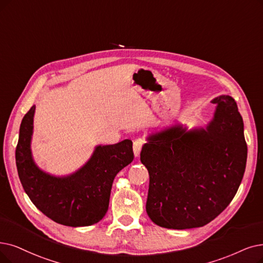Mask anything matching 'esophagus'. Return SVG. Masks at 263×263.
<instances>
[{"label":"esophagus","instance_id":"esophagus-1","mask_svg":"<svg viewBox=\"0 0 263 263\" xmlns=\"http://www.w3.org/2000/svg\"><path fill=\"white\" fill-rule=\"evenodd\" d=\"M143 140L142 139H137L134 141V144H133V149H134V154L135 156L137 157L140 155V151L142 149V145H143Z\"/></svg>","mask_w":263,"mask_h":263}]
</instances>
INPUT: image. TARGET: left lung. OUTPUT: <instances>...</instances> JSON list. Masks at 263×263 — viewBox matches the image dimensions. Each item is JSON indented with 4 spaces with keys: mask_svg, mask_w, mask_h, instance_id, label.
Listing matches in <instances>:
<instances>
[{
    "mask_svg": "<svg viewBox=\"0 0 263 263\" xmlns=\"http://www.w3.org/2000/svg\"><path fill=\"white\" fill-rule=\"evenodd\" d=\"M206 128L175 125L150 135L140 161L150 176L146 214L162 228L204 227L235 196L247 161L244 123L235 100L219 96Z\"/></svg>",
    "mask_w": 263,
    "mask_h": 263,
    "instance_id": "obj_1",
    "label": "left lung"
}]
</instances>
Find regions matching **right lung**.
<instances>
[{
	"label": "right lung",
	"mask_w": 263,
	"mask_h": 263,
	"mask_svg": "<svg viewBox=\"0 0 263 263\" xmlns=\"http://www.w3.org/2000/svg\"><path fill=\"white\" fill-rule=\"evenodd\" d=\"M35 106L25 115L16 146L20 182L37 209L55 222L87 227L99 222L109 207L115 176L134 160L133 142L96 146L89 161L74 174L55 177L41 171L31 154Z\"/></svg>",
	"instance_id": "right-lung-1"
}]
</instances>
